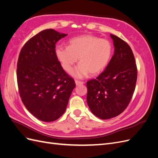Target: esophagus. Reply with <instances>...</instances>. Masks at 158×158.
Instances as JSON below:
<instances>
[{"instance_id": "1", "label": "esophagus", "mask_w": 158, "mask_h": 158, "mask_svg": "<svg viewBox=\"0 0 158 158\" xmlns=\"http://www.w3.org/2000/svg\"><path fill=\"white\" fill-rule=\"evenodd\" d=\"M75 83L76 85H79L83 84L84 82H81V81H78V80H75Z\"/></svg>"}]
</instances>
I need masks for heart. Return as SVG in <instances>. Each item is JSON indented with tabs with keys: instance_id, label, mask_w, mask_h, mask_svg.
Returning a JSON list of instances; mask_svg holds the SVG:
<instances>
[{
	"instance_id": "1",
	"label": "heart",
	"mask_w": 158,
	"mask_h": 158,
	"mask_svg": "<svg viewBox=\"0 0 158 158\" xmlns=\"http://www.w3.org/2000/svg\"><path fill=\"white\" fill-rule=\"evenodd\" d=\"M56 55L66 72L73 69L79 59L80 65L73 75L83 78L99 74L106 67L111 58L112 46L108 40L94 35H85L70 40L69 47L57 46Z\"/></svg>"
}]
</instances>
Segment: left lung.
Masks as SVG:
<instances>
[{
    "label": "left lung",
    "instance_id": "obj_1",
    "mask_svg": "<svg viewBox=\"0 0 158 158\" xmlns=\"http://www.w3.org/2000/svg\"><path fill=\"white\" fill-rule=\"evenodd\" d=\"M114 52L109 64L96 79L87 82V103L95 116L109 119L122 113L135 92L137 67L131 47L118 37L110 34Z\"/></svg>",
    "mask_w": 158,
    "mask_h": 158
}]
</instances>
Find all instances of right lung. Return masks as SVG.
Returning a JSON list of instances; mask_svg holds the SVG:
<instances>
[{"mask_svg":"<svg viewBox=\"0 0 158 158\" xmlns=\"http://www.w3.org/2000/svg\"><path fill=\"white\" fill-rule=\"evenodd\" d=\"M66 35L52 29L43 30L26 43L18 56L20 96L28 111L44 122L63 115L76 86L56 55V43Z\"/></svg>","mask_w":158,"mask_h":158,"instance_id":"add662e5","label":"right lung"}]
</instances>
